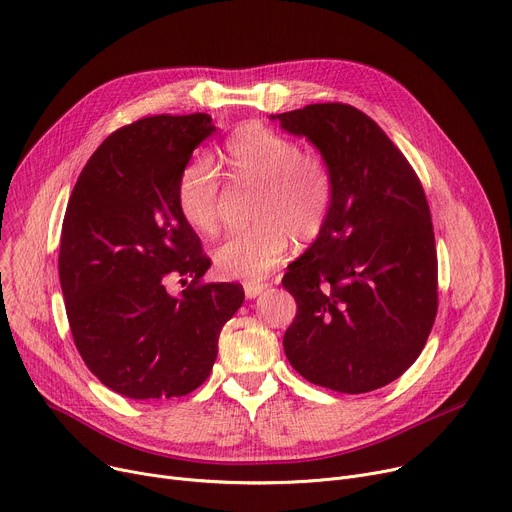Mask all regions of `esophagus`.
<instances>
[{
    "instance_id": "obj_1",
    "label": "esophagus",
    "mask_w": 512,
    "mask_h": 512,
    "mask_svg": "<svg viewBox=\"0 0 512 512\" xmlns=\"http://www.w3.org/2000/svg\"><path fill=\"white\" fill-rule=\"evenodd\" d=\"M266 287H268V283H260V281H248V283H244V291H246V297H248V299L258 297Z\"/></svg>"
}]
</instances>
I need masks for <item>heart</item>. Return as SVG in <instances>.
Wrapping results in <instances>:
<instances>
[{
    "instance_id": "obj_1",
    "label": "heart",
    "mask_w": 512,
    "mask_h": 512,
    "mask_svg": "<svg viewBox=\"0 0 512 512\" xmlns=\"http://www.w3.org/2000/svg\"><path fill=\"white\" fill-rule=\"evenodd\" d=\"M231 176L260 186L254 221L233 231L215 248L213 264L225 279L256 281L285 260L299 242H313L326 227L334 199V180L326 157L258 123L235 129L223 145ZM176 203L184 221L199 233L219 225V172L207 155L182 168Z\"/></svg>"
}]
</instances>
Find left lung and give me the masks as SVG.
Segmentation results:
<instances>
[{"label":"left lung","mask_w":512,"mask_h":512,"mask_svg":"<svg viewBox=\"0 0 512 512\" xmlns=\"http://www.w3.org/2000/svg\"><path fill=\"white\" fill-rule=\"evenodd\" d=\"M320 149L334 180L326 227L283 277L297 316L283 346L307 381L365 393L398 379L437 318L439 266L424 188L381 127L350 104L272 116Z\"/></svg>","instance_id":"8db88e82"}]
</instances>
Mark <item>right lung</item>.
<instances>
[{
  "mask_svg": "<svg viewBox=\"0 0 512 512\" xmlns=\"http://www.w3.org/2000/svg\"><path fill=\"white\" fill-rule=\"evenodd\" d=\"M215 125L205 112L155 114L108 135L69 196L59 279L88 369L131 400L180 398L217 359L242 285L203 283L211 260L184 221L176 184ZM189 287L172 296L167 283Z\"/></svg>",
  "mask_w": 512,
  "mask_h": 512,
  "instance_id": "obj_1",
  "label": "right lung"
}]
</instances>
